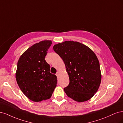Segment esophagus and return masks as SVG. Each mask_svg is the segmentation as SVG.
Returning a JSON list of instances; mask_svg holds the SVG:
<instances>
[{"instance_id":"obj_1","label":"esophagus","mask_w":123,"mask_h":123,"mask_svg":"<svg viewBox=\"0 0 123 123\" xmlns=\"http://www.w3.org/2000/svg\"><path fill=\"white\" fill-rule=\"evenodd\" d=\"M56 76H57L58 77L59 75V72H57V73H56Z\"/></svg>"}]
</instances>
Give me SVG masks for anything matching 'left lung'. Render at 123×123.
Listing matches in <instances>:
<instances>
[{
	"label": "left lung",
	"instance_id": "left-lung-1",
	"mask_svg": "<svg viewBox=\"0 0 123 123\" xmlns=\"http://www.w3.org/2000/svg\"><path fill=\"white\" fill-rule=\"evenodd\" d=\"M64 62L69 78L64 90L68 97L79 102L92 98L101 81L100 63L97 56L88 46L80 42L66 41L53 47Z\"/></svg>",
	"mask_w": 123,
	"mask_h": 123
}]
</instances>
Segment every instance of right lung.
<instances>
[{
  "label": "right lung",
  "instance_id": "add662e5",
  "mask_svg": "<svg viewBox=\"0 0 123 123\" xmlns=\"http://www.w3.org/2000/svg\"><path fill=\"white\" fill-rule=\"evenodd\" d=\"M51 41L36 43L19 58L16 79L22 92L30 100L40 102L49 98L57 83V76L50 73L45 60Z\"/></svg>",
  "mask_w": 123,
  "mask_h": 123
}]
</instances>
